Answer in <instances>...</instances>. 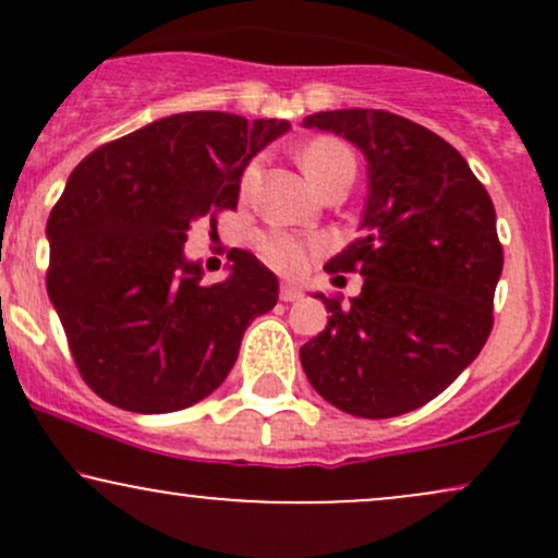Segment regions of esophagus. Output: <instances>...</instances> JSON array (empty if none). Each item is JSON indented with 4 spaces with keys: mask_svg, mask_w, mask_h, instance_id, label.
Instances as JSON below:
<instances>
[{
    "mask_svg": "<svg viewBox=\"0 0 558 558\" xmlns=\"http://www.w3.org/2000/svg\"><path fill=\"white\" fill-rule=\"evenodd\" d=\"M301 299V288L293 283H280V301H296Z\"/></svg>",
    "mask_w": 558,
    "mask_h": 558,
    "instance_id": "obj_1",
    "label": "esophagus"
}]
</instances>
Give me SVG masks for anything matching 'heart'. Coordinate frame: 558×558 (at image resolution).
I'll use <instances>...</instances> for the list:
<instances>
[{
    "instance_id": "heart-1",
    "label": "heart",
    "mask_w": 558,
    "mask_h": 558,
    "mask_svg": "<svg viewBox=\"0 0 558 558\" xmlns=\"http://www.w3.org/2000/svg\"><path fill=\"white\" fill-rule=\"evenodd\" d=\"M338 165H349L354 168V155L351 149L341 141L336 138H315L301 149V168H304L306 175L317 178L323 172H328ZM259 178V162H248L243 168L241 175V194L246 196L248 191L257 185ZM325 243L319 239H299V235L286 233V230H270V233L259 235L257 248L259 257L272 267V270L286 272V275H296L306 267L312 254H317Z\"/></svg>"
}]
</instances>
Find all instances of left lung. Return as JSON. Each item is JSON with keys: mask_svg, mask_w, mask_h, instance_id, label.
<instances>
[{"mask_svg": "<svg viewBox=\"0 0 558 558\" xmlns=\"http://www.w3.org/2000/svg\"><path fill=\"white\" fill-rule=\"evenodd\" d=\"M369 162L364 235L325 272L364 275L351 306L325 299L328 328L301 345L312 388L345 414L386 420L457 380L493 330L504 248L496 209L466 159L438 133L386 110L304 118Z\"/></svg>", "mask_w": 558, "mask_h": 558, "instance_id": "1", "label": "left lung"}]
</instances>
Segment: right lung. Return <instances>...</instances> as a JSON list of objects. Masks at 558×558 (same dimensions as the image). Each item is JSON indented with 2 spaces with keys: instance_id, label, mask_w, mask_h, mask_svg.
<instances>
[{
  "instance_id": "right-lung-1",
  "label": "right lung",
  "mask_w": 558,
  "mask_h": 558,
  "mask_svg": "<svg viewBox=\"0 0 558 558\" xmlns=\"http://www.w3.org/2000/svg\"><path fill=\"white\" fill-rule=\"evenodd\" d=\"M288 123L181 112L99 146L70 172L47 222V291L86 386L112 407L165 414L226 380L243 330L278 301V278L230 248L202 283L191 222L239 204L241 172Z\"/></svg>"
}]
</instances>
